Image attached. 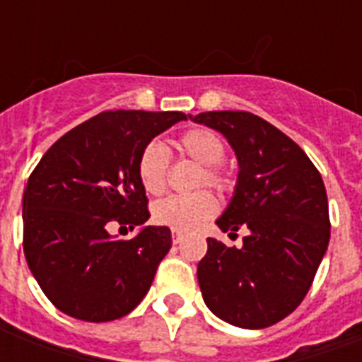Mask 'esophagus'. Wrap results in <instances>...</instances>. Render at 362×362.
Here are the masks:
<instances>
[{"instance_id": "34e87169", "label": "esophagus", "mask_w": 362, "mask_h": 362, "mask_svg": "<svg viewBox=\"0 0 362 362\" xmlns=\"http://www.w3.org/2000/svg\"><path fill=\"white\" fill-rule=\"evenodd\" d=\"M182 238H184V236H182V233H178V230H173V243L174 244L180 243Z\"/></svg>"}]
</instances>
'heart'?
Returning a JSON list of instances; mask_svg holds the SVG:
<instances>
[{"label":"heart","instance_id":"obj_1","mask_svg":"<svg viewBox=\"0 0 362 362\" xmlns=\"http://www.w3.org/2000/svg\"><path fill=\"white\" fill-rule=\"evenodd\" d=\"M180 157L202 165L196 186H209L217 192L230 188V174L219 165L225 157V141L207 127H192L174 141ZM137 178L151 196H160L168 184V153L158 141H149L137 157ZM217 213V199L209 192H196L189 196H173L158 202L153 209L157 225L178 233H189Z\"/></svg>","mask_w":362,"mask_h":362}]
</instances>
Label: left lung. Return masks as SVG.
Instances as JSON below:
<instances>
[{"label": "left lung", "mask_w": 362, "mask_h": 362, "mask_svg": "<svg viewBox=\"0 0 362 362\" xmlns=\"http://www.w3.org/2000/svg\"><path fill=\"white\" fill-rule=\"evenodd\" d=\"M189 118L227 137L238 158L235 196L217 219L240 248L207 238L197 281L207 308L246 329L273 326L308 293L329 243L326 186L291 137L256 114L202 112Z\"/></svg>", "instance_id": "8db88e82"}]
</instances>
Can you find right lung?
Masks as SVG:
<instances>
[{
    "mask_svg": "<svg viewBox=\"0 0 362 362\" xmlns=\"http://www.w3.org/2000/svg\"><path fill=\"white\" fill-rule=\"evenodd\" d=\"M188 119L182 112L108 110L62 135L23 194V250L50 303L85 322H110L147 295L173 236L143 227L147 196L137 157L155 135ZM141 226L132 241L110 235Z\"/></svg>",
    "mask_w": 362,
    "mask_h": 362,
    "instance_id": "right-lung-1",
    "label": "right lung"
}]
</instances>
